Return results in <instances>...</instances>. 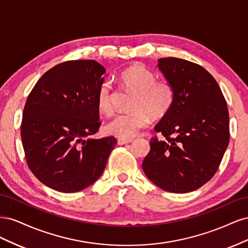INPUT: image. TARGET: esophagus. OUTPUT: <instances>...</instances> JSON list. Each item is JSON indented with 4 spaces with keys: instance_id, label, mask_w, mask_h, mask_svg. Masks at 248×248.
Segmentation results:
<instances>
[{
    "instance_id": "obj_1",
    "label": "esophagus",
    "mask_w": 248,
    "mask_h": 248,
    "mask_svg": "<svg viewBox=\"0 0 248 248\" xmlns=\"http://www.w3.org/2000/svg\"><path fill=\"white\" fill-rule=\"evenodd\" d=\"M131 141H132V139H118V145L122 146V145L129 144Z\"/></svg>"
}]
</instances>
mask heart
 I'll use <instances>...</instances> for the list:
<instances>
[{"label":"heart","instance_id":"heart-1","mask_svg":"<svg viewBox=\"0 0 248 248\" xmlns=\"http://www.w3.org/2000/svg\"><path fill=\"white\" fill-rule=\"evenodd\" d=\"M119 82L133 93L130 108L125 114L115 116L108 121L104 130L109 136L121 139L133 138L153 119H160L170 109L175 99L174 89L167 80H156L155 73L142 64H134L123 70ZM115 92L108 81L99 86L96 94L97 108L102 114L112 111Z\"/></svg>","mask_w":248,"mask_h":248}]
</instances>
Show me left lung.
I'll list each match as a JSON object with an SVG mask.
<instances>
[{
  "label": "left lung",
  "mask_w": 248,
  "mask_h": 248,
  "mask_svg": "<svg viewBox=\"0 0 248 248\" xmlns=\"http://www.w3.org/2000/svg\"><path fill=\"white\" fill-rule=\"evenodd\" d=\"M157 66L174 89L175 99L154 128L164 140L151 139L141 167L161 189L190 192L214 176L228 148L227 101L202 66L178 58H161Z\"/></svg>",
  "instance_id": "left-lung-1"
}]
</instances>
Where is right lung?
I'll use <instances>...</instances> for the list:
<instances>
[{
	"instance_id": "right-lung-1",
	"label": "right lung",
	"mask_w": 248,
	"mask_h": 248,
	"mask_svg": "<svg viewBox=\"0 0 248 248\" xmlns=\"http://www.w3.org/2000/svg\"><path fill=\"white\" fill-rule=\"evenodd\" d=\"M106 69L94 60L59 64L28 96L21 141L29 169L60 192L87 188L102 175L117 144L114 137L92 139L99 129L96 94Z\"/></svg>"
}]
</instances>
